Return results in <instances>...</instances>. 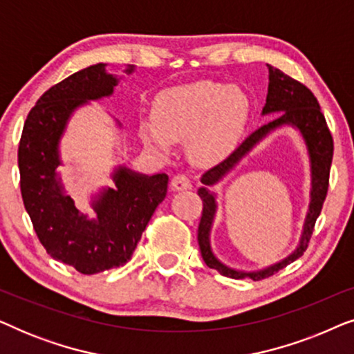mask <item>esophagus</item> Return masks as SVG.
I'll list each match as a JSON object with an SVG mask.
<instances>
[{
	"instance_id": "esophagus-1",
	"label": "esophagus",
	"mask_w": 354,
	"mask_h": 354,
	"mask_svg": "<svg viewBox=\"0 0 354 354\" xmlns=\"http://www.w3.org/2000/svg\"><path fill=\"white\" fill-rule=\"evenodd\" d=\"M171 185L172 190H187V188L192 187V182L185 174H176V176L172 177Z\"/></svg>"
}]
</instances>
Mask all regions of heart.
Segmentation results:
<instances>
[{"label":"heart","mask_w":354,"mask_h":354,"mask_svg":"<svg viewBox=\"0 0 354 354\" xmlns=\"http://www.w3.org/2000/svg\"><path fill=\"white\" fill-rule=\"evenodd\" d=\"M248 114L250 101L241 90L196 82L158 96L154 120L142 124V138L148 147L167 153L172 142L188 138L193 161L212 164L232 151Z\"/></svg>","instance_id":"obj_1"}]
</instances>
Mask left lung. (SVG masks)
Returning <instances> with one entry per match:
<instances>
[{
    "label": "left lung",
    "mask_w": 354,
    "mask_h": 354,
    "mask_svg": "<svg viewBox=\"0 0 354 354\" xmlns=\"http://www.w3.org/2000/svg\"><path fill=\"white\" fill-rule=\"evenodd\" d=\"M269 69V91L268 98H266V106L263 109V114L269 113H282L279 114L277 119L272 122L263 125L258 130H254L250 137H246L243 142L239 145V148L234 149L224 161L216 164L214 167L207 169V171L201 176V182L205 185H212L224 174L235 166L261 138L266 137L270 130L280 127L283 124H292L295 127L299 129L303 133L304 140H306L309 156H311V169H313V192H311V205H309V212L304 222V232L301 236V243H299L298 250L295 251L292 256L282 263L272 266L259 272H239V270L225 268L212 254L209 246V230L212 224V217L216 212V201L214 196L211 195L206 188H200L198 195H200L203 201V211L200 225H198V245H200L201 256L205 259L207 268L216 269L221 275L230 279H245L250 277L253 280H263L268 279L280 269L287 268L290 263L297 261L299 256H303L304 251L308 250L309 240L314 232V225L319 214H321L324 201H326L327 190H328V177H330V166L333 158V138L330 130L327 127L326 118H324L321 106L317 103V98L314 96L311 90L301 82L292 79V77L283 74L282 71L275 69L272 66H268Z\"/></svg>",
    "instance_id": "8db88e82"
}]
</instances>
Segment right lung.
Returning a JSON list of instances; mask_svg holds the SVG:
<instances>
[{
	"mask_svg": "<svg viewBox=\"0 0 354 354\" xmlns=\"http://www.w3.org/2000/svg\"><path fill=\"white\" fill-rule=\"evenodd\" d=\"M115 84L104 64H96L53 85L28 113L19 142L21 193L33 230L53 259L85 275L127 263L167 193L166 174L145 177L120 167L114 176L118 190L109 188L95 205L98 221H86L62 195L56 180L57 140L67 119L85 100L113 93Z\"/></svg>",
	"mask_w": 354,
	"mask_h": 354,
	"instance_id": "obj_1",
	"label": "right lung"
}]
</instances>
